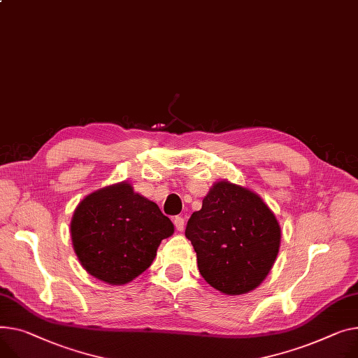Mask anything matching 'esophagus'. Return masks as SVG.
<instances>
[{"label": "esophagus", "instance_id": "obj_1", "mask_svg": "<svg viewBox=\"0 0 358 358\" xmlns=\"http://www.w3.org/2000/svg\"><path fill=\"white\" fill-rule=\"evenodd\" d=\"M174 224H176V229H177L178 231H182V230H184V219H182V217H180V216L174 217Z\"/></svg>", "mask_w": 358, "mask_h": 358}]
</instances>
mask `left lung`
Masks as SVG:
<instances>
[{"label": "left lung", "instance_id": "1", "mask_svg": "<svg viewBox=\"0 0 358 358\" xmlns=\"http://www.w3.org/2000/svg\"><path fill=\"white\" fill-rule=\"evenodd\" d=\"M185 237L210 287L224 295H243L269 275L279 253L280 226L259 194L220 180L192 214Z\"/></svg>", "mask_w": 358, "mask_h": 358}]
</instances>
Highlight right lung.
Returning a JSON list of instances; mask_svg holds the SVG:
<instances>
[{
  "label": "right lung",
  "instance_id": "obj_1",
  "mask_svg": "<svg viewBox=\"0 0 358 358\" xmlns=\"http://www.w3.org/2000/svg\"><path fill=\"white\" fill-rule=\"evenodd\" d=\"M173 233V222L128 181L87 194L70 222L71 243L85 271L116 287L147 271L161 241Z\"/></svg>",
  "mask_w": 358,
  "mask_h": 358
}]
</instances>
